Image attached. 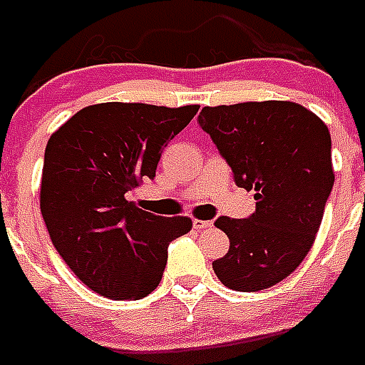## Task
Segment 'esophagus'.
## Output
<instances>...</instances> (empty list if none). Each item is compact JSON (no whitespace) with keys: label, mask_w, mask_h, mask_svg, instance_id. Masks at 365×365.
I'll return each mask as SVG.
<instances>
[{"label":"esophagus","mask_w":365,"mask_h":365,"mask_svg":"<svg viewBox=\"0 0 365 365\" xmlns=\"http://www.w3.org/2000/svg\"><path fill=\"white\" fill-rule=\"evenodd\" d=\"M194 228L196 230H205V228H211L212 222L211 220H200V218H194Z\"/></svg>","instance_id":"1"}]
</instances>
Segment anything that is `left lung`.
Returning <instances> with one entry per match:
<instances>
[{
	"label": "left lung",
	"mask_w": 365,
	"mask_h": 365,
	"mask_svg": "<svg viewBox=\"0 0 365 365\" xmlns=\"http://www.w3.org/2000/svg\"><path fill=\"white\" fill-rule=\"evenodd\" d=\"M197 122L235 185L256 192L249 218H217L230 249L212 269L232 290H265L294 273L314 243L335 179L328 126L292 101L203 107Z\"/></svg>",
	"instance_id": "obj_1"
}]
</instances>
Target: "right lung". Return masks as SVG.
<instances>
[{
  "label": "right lung",
  "instance_id": "right-lung-1",
  "mask_svg": "<svg viewBox=\"0 0 365 365\" xmlns=\"http://www.w3.org/2000/svg\"><path fill=\"white\" fill-rule=\"evenodd\" d=\"M197 109L90 105L46 143L41 215L58 255L105 298L148 296L162 281L169 243L192 230L188 217H158L128 197L156 177L164 147Z\"/></svg>",
  "mask_w": 365,
  "mask_h": 365
}]
</instances>
